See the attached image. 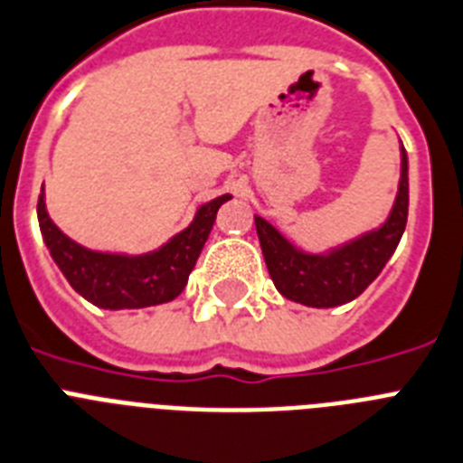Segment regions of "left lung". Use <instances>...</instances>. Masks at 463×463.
Masks as SVG:
<instances>
[{
    "label": "left lung",
    "mask_w": 463,
    "mask_h": 463,
    "mask_svg": "<svg viewBox=\"0 0 463 463\" xmlns=\"http://www.w3.org/2000/svg\"><path fill=\"white\" fill-rule=\"evenodd\" d=\"M407 152L402 146L400 193L394 199L388 221L378 231L366 232L362 238L352 240L345 247H337L328 254H304L297 247H292L269 221L254 216L261 251H264L270 280L278 288V292L292 302L318 307V309L352 302L354 297L362 295L378 278L383 266L388 264V259L392 257V251L400 244L402 232L407 228Z\"/></svg>",
    "instance_id": "obj_1"
}]
</instances>
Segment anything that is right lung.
<instances>
[{
	"instance_id": "1",
	"label": "right lung",
	"mask_w": 463,
	"mask_h": 463,
	"mask_svg": "<svg viewBox=\"0 0 463 463\" xmlns=\"http://www.w3.org/2000/svg\"><path fill=\"white\" fill-rule=\"evenodd\" d=\"M228 199L231 194H223L199 206L197 216L185 231L156 251L140 257L85 250L66 238L49 219L44 194L37 199V221L49 254L78 295L101 309H142L171 302L185 290L187 276L193 273L202 247L212 232L219 206Z\"/></svg>"
}]
</instances>
